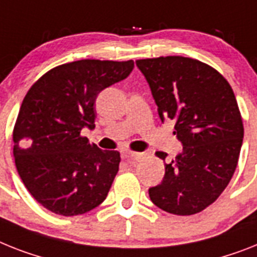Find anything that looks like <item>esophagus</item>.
Masks as SVG:
<instances>
[{
  "mask_svg": "<svg viewBox=\"0 0 257 257\" xmlns=\"http://www.w3.org/2000/svg\"><path fill=\"white\" fill-rule=\"evenodd\" d=\"M124 156H126L127 159H130V160H133V162H141L142 159L144 158V154H139V152H126L124 154Z\"/></svg>",
  "mask_w": 257,
  "mask_h": 257,
  "instance_id": "obj_1",
  "label": "esophagus"
}]
</instances>
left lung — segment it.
I'll use <instances>...</instances> for the list:
<instances>
[{
	"instance_id": "8db88e82",
	"label": "left lung",
	"mask_w": 257,
	"mask_h": 257,
	"mask_svg": "<svg viewBox=\"0 0 257 257\" xmlns=\"http://www.w3.org/2000/svg\"><path fill=\"white\" fill-rule=\"evenodd\" d=\"M147 78L160 119L176 122L182 152L165 164L152 202L167 213L193 215L215 202L238 165L244 127L232 88L196 59L160 56L135 61ZM165 160L167 154L156 152Z\"/></svg>"
}]
</instances>
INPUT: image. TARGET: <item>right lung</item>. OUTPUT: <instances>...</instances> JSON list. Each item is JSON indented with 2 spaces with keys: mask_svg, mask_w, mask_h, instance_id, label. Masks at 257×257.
<instances>
[{
  "mask_svg": "<svg viewBox=\"0 0 257 257\" xmlns=\"http://www.w3.org/2000/svg\"><path fill=\"white\" fill-rule=\"evenodd\" d=\"M133 68V60L65 63L46 72L25 95L13 130L16 167L30 194L52 213L75 217L105 201L120 155L90 144L81 130L94 127L99 92Z\"/></svg>",
  "mask_w": 257,
  "mask_h": 257,
  "instance_id": "add662e5",
  "label": "right lung"
}]
</instances>
